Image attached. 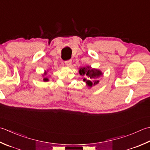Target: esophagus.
<instances>
[{
  "mask_svg": "<svg viewBox=\"0 0 150 150\" xmlns=\"http://www.w3.org/2000/svg\"><path fill=\"white\" fill-rule=\"evenodd\" d=\"M65 65H67V66H68V67H69V66H71V64H72V60H67V61H65Z\"/></svg>",
  "mask_w": 150,
  "mask_h": 150,
  "instance_id": "1",
  "label": "esophagus"
}]
</instances>
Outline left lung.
I'll return each instance as SVG.
<instances>
[{"label": "left lung", "instance_id": "1", "mask_svg": "<svg viewBox=\"0 0 150 150\" xmlns=\"http://www.w3.org/2000/svg\"><path fill=\"white\" fill-rule=\"evenodd\" d=\"M79 72L81 76H84L83 81L86 82L87 85L89 87H92L93 85L98 83L99 81L97 78L102 75V73L99 70L91 69L90 67H87V68L85 67L81 68Z\"/></svg>", "mask_w": 150, "mask_h": 150}]
</instances>
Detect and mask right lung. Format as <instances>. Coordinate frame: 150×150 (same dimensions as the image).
<instances>
[{
	"label": "right lung",
	"mask_w": 150,
	"mask_h": 150,
	"mask_svg": "<svg viewBox=\"0 0 150 150\" xmlns=\"http://www.w3.org/2000/svg\"><path fill=\"white\" fill-rule=\"evenodd\" d=\"M45 74H46V73H45ZM48 79L47 78H44V81H48Z\"/></svg>",
	"instance_id": "obj_1"
}]
</instances>
